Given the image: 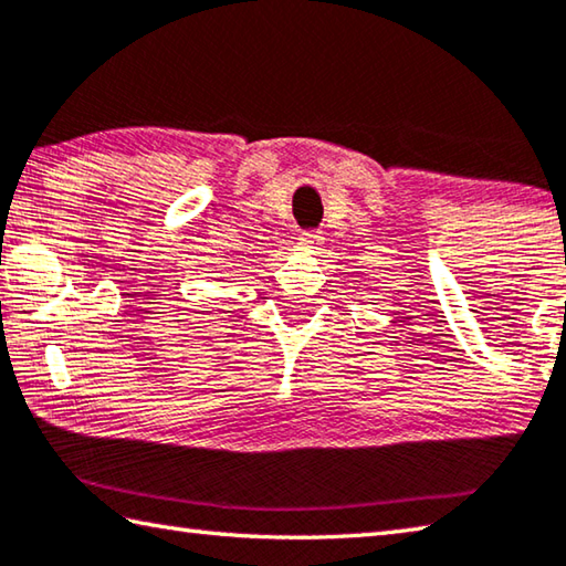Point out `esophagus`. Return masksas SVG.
<instances>
[{
    "mask_svg": "<svg viewBox=\"0 0 566 566\" xmlns=\"http://www.w3.org/2000/svg\"><path fill=\"white\" fill-rule=\"evenodd\" d=\"M301 247L303 249H307V251H313V249H317L319 247V241H323V233H319L317 229H307V231H303L301 233Z\"/></svg>",
    "mask_w": 566,
    "mask_h": 566,
    "instance_id": "1",
    "label": "esophagus"
}]
</instances>
